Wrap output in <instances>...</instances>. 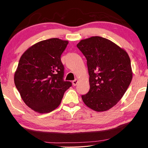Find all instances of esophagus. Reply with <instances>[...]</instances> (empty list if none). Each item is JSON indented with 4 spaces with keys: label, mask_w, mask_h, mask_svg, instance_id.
Wrapping results in <instances>:
<instances>
[{
    "label": "esophagus",
    "mask_w": 148,
    "mask_h": 148,
    "mask_svg": "<svg viewBox=\"0 0 148 148\" xmlns=\"http://www.w3.org/2000/svg\"><path fill=\"white\" fill-rule=\"evenodd\" d=\"M78 79H75L73 82H72V84H73V86H76V85L77 84V83H78Z\"/></svg>",
    "instance_id": "esophagus-1"
}]
</instances>
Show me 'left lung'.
<instances>
[{"label":"left lung","instance_id":"8db88e82","mask_svg":"<svg viewBox=\"0 0 148 148\" xmlns=\"http://www.w3.org/2000/svg\"><path fill=\"white\" fill-rule=\"evenodd\" d=\"M77 47L87 59L89 75L90 89L82 99L94 111H107L121 99L132 81L129 55L101 36L82 40Z\"/></svg>","mask_w":148,"mask_h":148}]
</instances>
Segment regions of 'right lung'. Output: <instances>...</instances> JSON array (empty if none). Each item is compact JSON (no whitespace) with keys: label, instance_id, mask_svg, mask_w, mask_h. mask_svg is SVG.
I'll return each mask as SVG.
<instances>
[{"label":"right lung","instance_id":"right-lung-1","mask_svg":"<svg viewBox=\"0 0 148 148\" xmlns=\"http://www.w3.org/2000/svg\"><path fill=\"white\" fill-rule=\"evenodd\" d=\"M68 40L50 38L29 47L19 59L14 83L22 100L31 110L49 113L61 104L64 92L71 87L63 81L61 56Z\"/></svg>","mask_w":148,"mask_h":148}]
</instances>
